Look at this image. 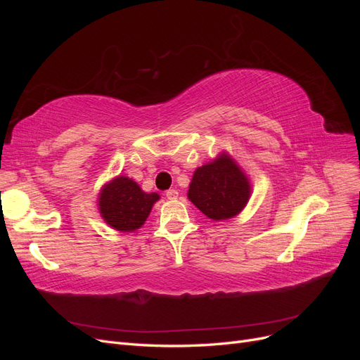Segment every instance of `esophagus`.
<instances>
[{
	"mask_svg": "<svg viewBox=\"0 0 360 360\" xmlns=\"http://www.w3.org/2000/svg\"><path fill=\"white\" fill-rule=\"evenodd\" d=\"M167 198L168 200H177V197H179V191H176V189H169V191H167Z\"/></svg>",
	"mask_w": 360,
	"mask_h": 360,
	"instance_id": "1",
	"label": "esophagus"
}]
</instances>
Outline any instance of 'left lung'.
<instances>
[{"label":"left lung","mask_w":360,"mask_h":360,"mask_svg":"<svg viewBox=\"0 0 360 360\" xmlns=\"http://www.w3.org/2000/svg\"><path fill=\"white\" fill-rule=\"evenodd\" d=\"M252 192L245 171L222 151L205 165L195 169L188 198L209 219L226 221L240 213Z\"/></svg>","instance_id":"obj_1"}]
</instances>
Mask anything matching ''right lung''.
<instances>
[{
	"instance_id": "1",
	"label": "right lung",
	"mask_w": 360,
	"mask_h": 360,
	"mask_svg": "<svg viewBox=\"0 0 360 360\" xmlns=\"http://www.w3.org/2000/svg\"><path fill=\"white\" fill-rule=\"evenodd\" d=\"M159 193H147L139 184L126 176H117L106 181L97 198L102 219L120 233H132L144 225L159 201Z\"/></svg>"
}]
</instances>
